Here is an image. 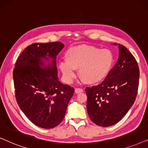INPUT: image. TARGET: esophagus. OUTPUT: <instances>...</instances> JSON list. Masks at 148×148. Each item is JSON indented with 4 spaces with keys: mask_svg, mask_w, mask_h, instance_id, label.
I'll use <instances>...</instances> for the list:
<instances>
[{
    "mask_svg": "<svg viewBox=\"0 0 148 148\" xmlns=\"http://www.w3.org/2000/svg\"><path fill=\"white\" fill-rule=\"evenodd\" d=\"M75 93H77V94H79V93H82L84 92V90H83L82 88H75Z\"/></svg>",
    "mask_w": 148,
    "mask_h": 148,
    "instance_id": "34e87169",
    "label": "esophagus"
}]
</instances>
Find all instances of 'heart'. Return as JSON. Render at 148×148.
Instances as JSON below:
<instances>
[{
	"mask_svg": "<svg viewBox=\"0 0 148 148\" xmlns=\"http://www.w3.org/2000/svg\"><path fill=\"white\" fill-rule=\"evenodd\" d=\"M64 58L65 62H60L59 68L68 83L73 79L75 69H77L79 75L88 84L100 82L108 73L113 62L110 50L86 45L69 48Z\"/></svg>",
	"mask_w": 148,
	"mask_h": 148,
	"instance_id": "obj_1",
	"label": "heart"
}]
</instances>
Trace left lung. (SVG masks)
I'll list each match as a JSON object with an SVG mask.
<instances>
[{"label":"left lung","mask_w":148,"mask_h":148,"mask_svg":"<svg viewBox=\"0 0 148 148\" xmlns=\"http://www.w3.org/2000/svg\"><path fill=\"white\" fill-rule=\"evenodd\" d=\"M119 50L118 60L104 80L86 88L88 115L93 123L100 127L119 122L132 106L138 91L137 60L125 46L119 44Z\"/></svg>","instance_id":"left-lung-1"}]
</instances>
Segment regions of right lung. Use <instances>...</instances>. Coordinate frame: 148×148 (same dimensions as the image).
<instances>
[{"label": "right lung", "mask_w": 148, "mask_h": 148, "mask_svg": "<svg viewBox=\"0 0 148 148\" xmlns=\"http://www.w3.org/2000/svg\"><path fill=\"white\" fill-rule=\"evenodd\" d=\"M64 47L60 42L34 43L18 57L13 76L15 95L19 108L37 126L52 129L63 120L74 88L57 77L56 56ZM46 56L53 58L43 67Z\"/></svg>", "instance_id": "1"}]
</instances>
